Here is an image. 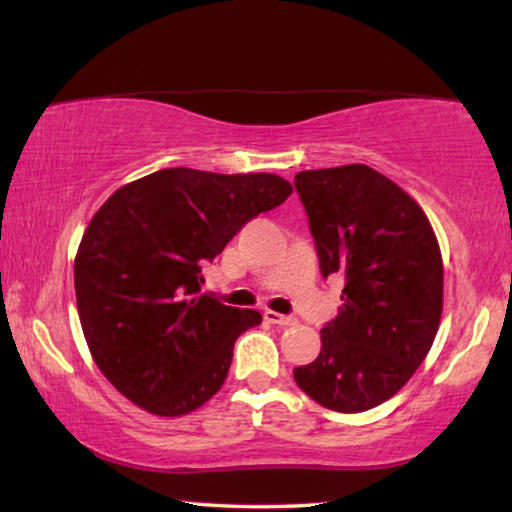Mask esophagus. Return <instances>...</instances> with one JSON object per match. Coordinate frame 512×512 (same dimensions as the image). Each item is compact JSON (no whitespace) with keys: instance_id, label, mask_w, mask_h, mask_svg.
<instances>
[{"instance_id":"esophagus-1","label":"esophagus","mask_w":512,"mask_h":512,"mask_svg":"<svg viewBox=\"0 0 512 512\" xmlns=\"http://www.w3.org/2000/svg\"><path fill=\"white\" fill-rule=\"evenodd\" d=\"M263 318L268 323H272V325H281V328H288V325H295L298 321H295L293 316H284V314H277V311H265L263 314Z\"/></svg>"}]
</instances>
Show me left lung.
Here are the masks:
<instances>
[{"mask_svg": "<svg viewBox=\"0 0 512 512\" xmlns=\"http://www.w3.org/2000/svg\"><path fill=\"white\" fill-rule=\"evenodd\" d=\"M323 277L344 279L342 307L321 330V353L293 376L325 409L360 413L416 374L443 311V261L434 228L402 187L365 164L302 170Z\"/></svg>", "mask_w": 512, "mask_h": 512, "instance_id": "left-lung-1", "label": "left lung"}]
</instances>
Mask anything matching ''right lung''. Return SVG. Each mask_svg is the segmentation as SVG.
I'll return each instance as SVG.
<instances>
[{
	"label": "right lung",
	"instance_id": "1",
	"mask_svg": "<svg viewBox=\"0 0 512 512\" xmlns=\"http://www.w3.org/2000/svg\"><path fill=\"white\" fill-rule=\"evenodd\" d=\"M291 194V182L272 173L164 168L99 207L73 284L96 367L129 402L175 418L217 395L235 339L263 318L201 295V270L249 219Z\"/></svg>",
	"mask_w": 512,
	"mask_h": 512
}]
</instances>
